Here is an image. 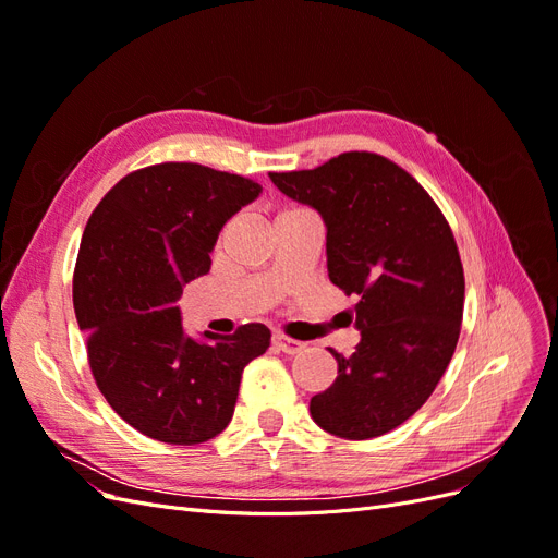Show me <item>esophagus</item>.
Returning a JSON list of instances; mask_svg holds the SVG:
<instances>
[{"label": "esophagus", "mask_w": 558, "mask_h": 558, "mask_svg": "<svg viewBox=\"0 0 558 558\" xmlns=\"http://www.w3.org/2000/svg\"><path fill=\"white\" fill-rule=\"evenodd\" d=\"M272 344H275L277 351L289 353V356H293V353H300L302 349H305V344H302V342H295V340H291V337L279 335V332L272 337Z\"/></svg>", "instance_id": "obj_1"}]
</instances>
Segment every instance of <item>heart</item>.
I'll list each match as a JSON object with an SVG mask.
<instances>
[{"label":"heart","mask_w":558,"mask_h":558,"mask_svg":"<svg viewBox=\"0 0 558 558\" xmlns=\"http://www.w3.org/2000/svg\"><path fill=\"white\" fill-rule=\"evenodd\" d=\"M291 211H300V209H295V207H293V209H286V211H281V214H291Z\"/></svg>","instance_id":"1"}]
</instances>
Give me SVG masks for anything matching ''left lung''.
Returning <instances> with one entry per match:
<instances>
[{
    "label": "left lung",
    "mask_w": 558,
    "mask_h": 558,
    "mask_svg": "<svg viewBox=\"0 0 558 558\" xmlns=\"http://www.w3.org/2000/svg\"><path fill=\"white\" fill-rule=\"evenodd\" d=\"M269 179L320 214L328 277L361 298V342L347 359L330 351L337 379L312 398V418L344 440L379 437L430 398L459 342L465 279L451 228L412 174L367 150Z\"/></svg>",
    "instance_id": "1"
}]
</instances>
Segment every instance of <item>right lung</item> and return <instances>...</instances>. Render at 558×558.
I'll list each match as a JSON object with an SVG mask.
<instances>
[{
	"mask_svg": "<svg viewBox=\"0 0 558 558\" xmlns=\"http://www.w3.org/2000/svg\"><path fill=\"white\" fill-rule=\"evenodd\" d=\"M260 183L197 162H162L118 181L88 218L74 269V312L113 412L158 442L199 445L232 418L244 367L269 347L248 324L197 342L177 300L207 275L218 232Z\"/></svg>",
	"mask_w": 558,
	"mask_h": 558,
	"instance_id": "obj_1",
	"label": "right lung"
}]
</instances>
